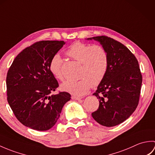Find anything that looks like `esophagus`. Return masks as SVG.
<instances>
[{
    "label": "esophagus",
    "mask_w": 155,
    "mask_h": 155,
    "mask_svg": "<svg viewBox=\"0 0 155 155\" xmlns=\"http://www.w3.org/2000/svg\"><path fill=\"white\" fill-rule=\"evenodd\" d=\"M71 98L72 100H75V101H79V100L82 99L81 97H75V96H72Z\"/></svg>",
    "instance_id": "esophagus-1"
}]
</instances>
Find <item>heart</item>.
<instances>
[{"mask_svg": "<svg viewBox=\"0 0 155 155\" xmlns=\"http://www.w3.org/2000/svg\"><path fill=\"white\" fill-rule=\"evenodd\" d=\"M65 53L81 63V79L65 82L61 87L62 91L76 96H82L89 91L91 86L97 87L102 83L108 67V56L102 46L76 42L69 47ZM49 69L57 80L64 79L62 72V59L58 54H55L51 58Z\"/></svg>", "mask_w": 155, "mask_h": 155, "instance_id": "1", "label": "heart"}]
</instances>
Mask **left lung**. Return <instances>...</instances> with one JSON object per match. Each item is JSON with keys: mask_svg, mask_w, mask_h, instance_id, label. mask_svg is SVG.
I'll list each match as a JSON object with an SVG mask.
<instances>
[{"mask_svg": "<svg viewBox=\"0 0 155 155\" xmlns=\"http://www.w3.org/2000/svg\"><path fill=\"white\" fill-rule=\"evenodd\" d=\"M92 39L99 42L108 56L107 74L93 94L99 101V107L92 117L103 126L114 127L127 120L136 110L142 74L135 56L124 45L106 36L87 40Z\"/></svg>", "mask_w": 155, "mask_h": 155, "instance_id": "left-lung-1", "label": "left lung"}]
</instances>
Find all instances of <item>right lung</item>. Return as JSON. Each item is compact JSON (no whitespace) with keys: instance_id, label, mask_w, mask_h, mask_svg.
I'll return each instance as SVG.
<instances>
[{"instance_id":"obj_1","label":"right lung","mask_w":155,"mask_h":155,"mask_svg":"<svg viewBox=\"0 0 155 155\" xmlns=\"http://www.w3.org/2000/svg\"><path fill=\"white\" fill-rule=\"evenodd\" d=\"M62 41H42L27 47L16 56L6 76L7 101L16 118L34 130H47L57 123L71 94L59 92L51 74V58L63 47Z\"/></svg>"}]
</instances>
